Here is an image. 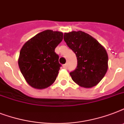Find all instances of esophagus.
I'll return each instance as SVG.
<instances>
[{"instance_id": "obj_1", "label": "esophagus", "mask_w": 124, "mask_h": 124, "mask_svg": "<svg viewBox=\"0 0 124 124\" xmlns=\"http://www.w3.org/2000/svg\"><path fill=\"white\" fill-rule=\"evenodd\" d=\"M67 67H68V64H65L63 65V68H64V69H67Z\"/></svg>"}]
</instances>
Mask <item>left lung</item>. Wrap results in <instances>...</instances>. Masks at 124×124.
Listing matches in <instances>:
<instances>
[{
	"label": "left lung",
	"mask_w": 124,
	"mask_h": 124,
	"mask_svg": "<svg viewBox=\"0 0 124 124\" xmlns=\"http://www.w3.org/2000/svg\"><path fill=\"white\" fill-rule=\"evenodd\" d=\"M64 40L77 58V66L70 74L77 84L91 87L101 81L108 71L106 49L95 39L82 31L65 33Z\"/></svg>",
	"instance_id": "obj_1"
}]
</instances>
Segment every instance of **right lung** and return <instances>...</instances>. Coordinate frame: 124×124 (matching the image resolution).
<instances>
[{
  "instance_id": "1",
  "label": "right lung",
  "mask_w": 124,
  "mask_h": 124,
  "mask_svg": "<svg viewBox=\"0 0 124 124\" xmlns=\"http://www.w3.org/2000/svg\"><path fill=\"white\" fill-rule=\"evenodd\" d=\"M63 33L46 30L22 46L18 66L26 82L36 89H44L55 81L61 64L54 49L62 42Z\"/></svg>"
}]
</instances>
